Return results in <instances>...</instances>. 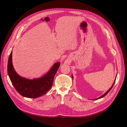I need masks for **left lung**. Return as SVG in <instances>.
<instances>
[{
  "mask_svg": "<svg viewBox=\"0 0 127 127\" xmlns=\"http://www.w3.org/2000/svg\"><path fill=\"white\" fill-rule=\"evenodd\" d=\"M72 79H74V77H73V76H72ZM116 77H117V76H116V78H115V80H114V82H113V84H112V85L111 86V87L108 90V91H107V92H106L105 93H104V94H103V95H102V96H101L100 97H98V98H96V99H93V100H98V99H100V98H102V97H104L106 94H108V93L111 91V90L112 89V87H113V85H114V83H115V80H116Z\"/></svg>",
  "mask_w": 127,
  "mask_h": 127,
  "instance_id": "1",
  "label": "left lung"
}]
</instances>
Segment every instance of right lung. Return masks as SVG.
<instances>
[{
  "mask_svg": "<svg viewBox=\"0 0 127 127\" xmlns=\"http://www.w3.org/2000/svg\"><path fill=\"white\" fill-rule=\"evenodd\" d=\"M60 63L56 62L43 76L33 79L20 76L15 71L12 64V51L8 62V73L10 80L15 90L23 97L36 98L45 95L51 89L53 78L57 73Z\"/></svg>",
  "mask_w": 127,
  "mask_h": 127,
  "instance_id": "right-lung-1",
  "label": "right lung"
}]
</instances>
